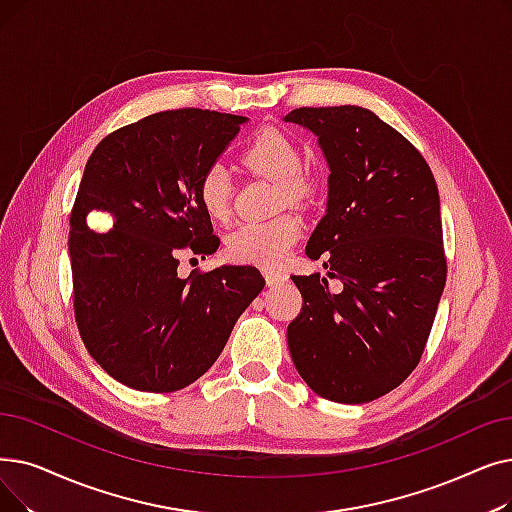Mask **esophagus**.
<instances>
[{
    "label": "esophagus",
    "mask_w": 512,
    "mask_h": 512,
    "mask_svg": "<svg viewBox=\"0 0 512 512\" xmlns=\"http://www.w3.org/2000/svg\"><path fill=\"white\" fill-rule=\"evenodd\" d=\"M263 276H265V282H268V286H278L280 282L286 280V274H282L278 270H268V268L263 270Z\"/></svg>",
    "instance_id": "34e87169"
}]
</instances>
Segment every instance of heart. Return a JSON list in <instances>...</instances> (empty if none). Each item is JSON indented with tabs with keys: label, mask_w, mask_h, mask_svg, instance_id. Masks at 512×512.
Segmentation results:
<instances>
[{
	"label": "heart",
	"mask_w": 512,
	"mask_h": 512,
	"mask_svg": "<svg viewBox=\"0 0 512 512\" xmlns=\"http://www.w3.org/2000/svg\"><path fill=\"white\" fill-rule=\"evenodd\" d=\"M242 163L251 171L270 177L282 188L286 201H301L309 194V180L301 173L303 157L291 136L280 129H261L242 152ZM198 205L213 221H226L232 213V182L221 165L203 171L196 186ZM301 221L295 215H280L270 221L240 226L228 238V255L236 263L272 268L284 261L301 236Z\"/></svg>",
	"instance_id": "heart-1"
}]
</instances>
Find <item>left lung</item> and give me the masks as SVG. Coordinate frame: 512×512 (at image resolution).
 <instances>
[{
  "label": "left lung",
  "mask_w": 512,
  "mask_h": 512,
  "mask_svg": "<svg viewBox=\"0 0 512 512\" xmlns=\"http://www.w3.org/2000/svg\"><path fill=\"white\" fill-rule=\"evenodd\" d=\"M330 167L328 205L307 242L320 274L293 276L303 307L286 339L320 397L366 404L402 385L425 351L446 286L439 192L422 154L362 106L295 108Z\"/></svg>",
  "instance_id": "obj_1"
}]
</instances>
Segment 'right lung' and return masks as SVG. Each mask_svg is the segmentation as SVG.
<instances>
[{"label": "right lung", "mask_w": 512, "mask_h": 512, "mask_svg": "<svg viewBox=\"0 0 512 512\" xmlns=\"http://www.w3.org/2000/svg\"><path fill=\"white\" fill-rule=\"evenodd\" d=\"M244 121L163 110L108 133L85 165L69 232L75 322L92 358L131 389L171 393L194 383L263 291L251 265L177 276L182 253L219 247L196 186ZM98 212L110 231L86 224Z\"/></svg>", "instance_id": "add662e5"}]
</instances>
